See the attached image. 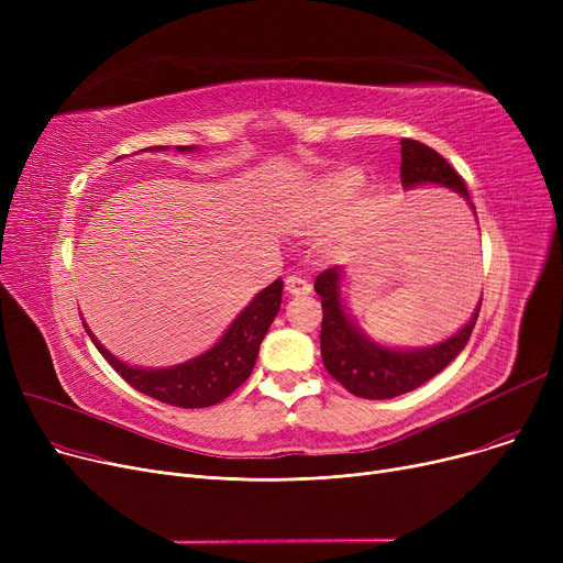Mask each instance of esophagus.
I'll return each instance as SVG.
<instances>
[{"instance_id": "obj_1", "label": "esophagus", "mask_w": 563, "mask_h": 563, "mask_svg": "<svg viewBox=\"0 0 563 563\" xmlns=\"http://www.w3.org/2000/svg\"><path fill=\"white\" fill-rule=\"evenodd\" d=\"M285 289H287V294H291V297H306V294L312 291V285L306 278L291 274L285 280Z\"/></svg>"}]
</instances>
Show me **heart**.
Returning a JSON list of instances; mask_svg holds the SVG:
<instances>
[{
    "instance_id": "b5f03b06",
    "label": "heart",
    "mask_w": 563,
    "mask_h": 563,
    "mask_svg": "<svg viewBox=\"0 0 563 563\" xmlns=\"http://www.w3.org/2000/svg\"><path fill=\"white\" fill-rule=\"evenodd\" d=\"M358 187V177L356 175H335L329 177L327 183H321L317 187H312L299 202H297V214L301 221H319L321 217H327L331 212H335L338 207L356 191Z\"/></svg>"
}]
</instances>
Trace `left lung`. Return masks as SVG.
<instances>
[{
  "label": "left lung",
  "instance_id": "8db88e82",
  "mask_svg": "<svg viewBox=\"0 0 563 563\" xmlns=\"http://www.w3.org/2000/svg\"><path fill=\"white\" fill-rule=\"evenodd\" d=\"M399 170L404 187L435 183L470 198L456 168L422 141L401 139ZM314 291L321 297L323 314L319 333L323 367L344 390L363 399H393L440 374L465 349L482 308L477 306L465 327L445 342L420 351H393L369 342L342 310L340 266L321 272L314 278Z\"/></svg>",
  "mask_w": 563,
  "mask_h": 563
}]
</instances>
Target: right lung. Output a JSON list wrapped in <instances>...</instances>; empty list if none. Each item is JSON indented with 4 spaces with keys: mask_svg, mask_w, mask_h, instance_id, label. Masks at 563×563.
Instances as JSON below:
<instances>
[{
    "mask_svg": "<svg viewBox=\"0 0 563 563\" xmlns=\"http://www.w3.org/2000/svg\"><path fill=\"white\" fill-rule=\"evenodd\" d=\"M168 145H153V151H164ZM177 151H191V145H177ZM283 303V280H274L232 321L225 335L202 356L170 369H136L128 367L91 335L93 344L104 361L115 369L125 383L147 397L162 404L180 408L214 406L230 397L251 376L260 344L269 331Z\"/></svg>",
    "mask_w": 563,
    "mask_h": 563,
    "instance_id": "1",
    "label": "right lung"
}]
</instances>
